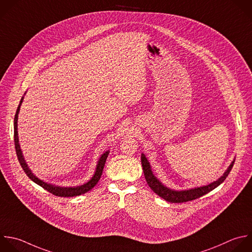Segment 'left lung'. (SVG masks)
<instances>
[{
  "mask_svg": "<svg viewBox=\"0 0 252 252\" xmlns=\"http://www.w3.org/2000/svg\"><path fill=\"white\" fill-rule=\"evenodd\" d=\"M233 164H234V161L231 162L227 170L224 172V174L220 178H219L217 181H215L207 186L198 187V188L187 190V191H174V190H171L169 188L165 187L164 185H162L159 182V180H157V178L153 175V173L151 171L149 162L147 161L146 157L143 154H141V165H142L144 177H145V180H146L148 186L151 188V190L155 194H157L159 197H161L162 199L166 200L167 202H170V203H185V202L193 201V200L198 199V198L208 194L209 192L213 191L215 188H217L219 185H220L225 180V178L227 177V175L229 174V172L232 168Z\"/></svg>",
  "mask_w": 252,
  "mask_h": 252,
  "instance_id": "1",
  "label": "left lung"
}]
</instances>
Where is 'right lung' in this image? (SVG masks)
Wrapping results in <instances>:
<instances>
[{"mask_svg": "<svg viewBox=\"0 0 252 252\" xmlns=\"http://www.w3.org/2000/svg\"><path fill=\"white\" fill-rule=\"evenodd\" d=\"M23 102V98L20 102V105L17 109V113L15 115V120H14V140H15V147H16V152H17V156H18V159H19V162L22 166V168L24 169L25 173L29 176V178L31 180H32L34 183H36L37 185H39L40 187H42L44 190L48 191L49 193H51L52 195L54 196H58V197H75V196H79V195H82V194H85L87 193L88 191H90L91 189H93L96 184L99 182L101 176H102V173H103V169H104V166H105V163H106V160H107V157H108V154H109V151L105 152L99 162H98V165H97V169H96V172L94 174V176L92 177V179L84 185H81V186H78V187H74V188H63V187H57V186H53L51 184H47L41 180H39L37 177H35L32 171L29 169V167L24 159V156L22 154V151H21V148H20V144H19V137H18V115H19V112H20V108H21V104Z\"/></svg>", "mask_w": 252, "mask_h": 252, "instance_id": "obj_1", "label": "right lung"}]
</instances>
